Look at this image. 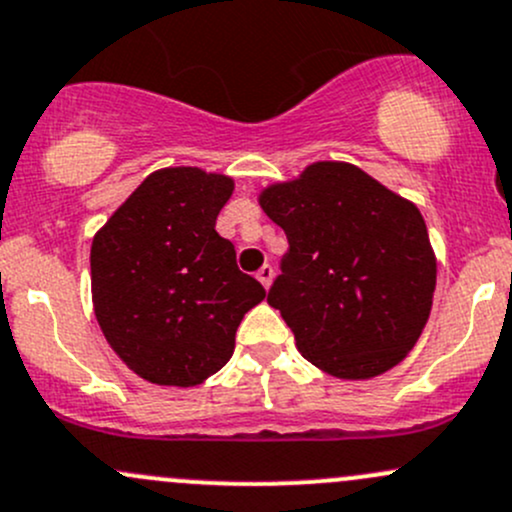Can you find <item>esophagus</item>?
Masks as SVG:
<instances>
[{"mask_svg":"<svg viewBox=\"0 0 512 512\" xmlns=\"http://www.w3.org/2000/svg\"><path fill=\"white\" fill-rule=\"evenodd\" d=\"M255 277L260 279V282H262V287H265V289H270V287H272V277H274V270H272L270 265H262L260 270H257Z\"/></svg>","mask_w":512,"mask_h":512,"instance_id":"obj_1","label":"esophagus"}]
</instances>
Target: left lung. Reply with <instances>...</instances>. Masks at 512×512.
Wrapping results in <instances>:
<instances>
[{
	"instance_id": "1",
	"label": "left lung",
	"mask_w": 512,
	"mask_h": 512,
	"mask_svg": "<svg viewBox=\"0 0 512 512\" xmlns=\"http://www.w3.org/2000/svg\"><path fill=\"white\" fill-rule=\"evenodd\" d=\"M257 203L289 240L267 301L324 373L370 380L407 358L427 326L437 255L410 198L348 161H314Z\"/></svg>"
}]
</instances>
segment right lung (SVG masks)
<instances>
[{"mask_svg":"<svg viewBox=\"0 0 512 512\" xmlns=\"http://www.w3.org/2000/svg\"><path fill=\"white\" fill-rule=\"evenodd\" d=\"M233 176L166 166L147 176L90 247L95 319L122 363L147 383L196 387L235 351L242 316L267 297L235 265L215 218Z\"/></svg>","mask_w":512,"mask_h":512,"instance_id":"right-lung-1","label":"right lung"}]
</instances>
